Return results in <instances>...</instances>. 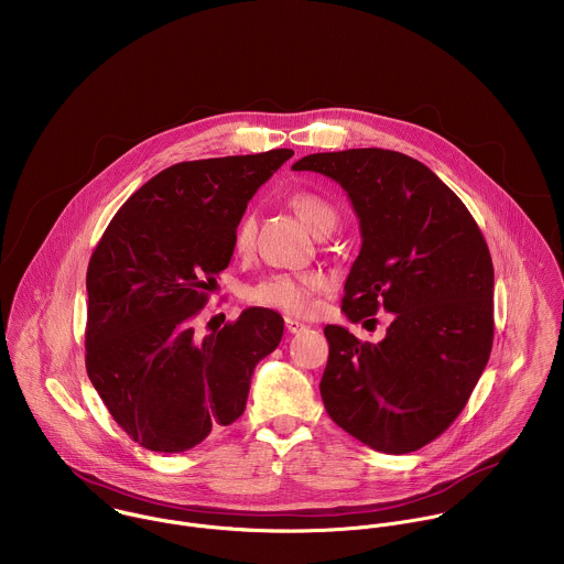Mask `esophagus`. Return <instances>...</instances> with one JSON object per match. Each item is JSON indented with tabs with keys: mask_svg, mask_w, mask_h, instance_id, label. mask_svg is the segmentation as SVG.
<instances>
[{
	"mask_svg": "<svg viewBox=\"0 0 564 564\" xmlns=\"http://www.w3.org/2000/svg\"><path fill=\"white\" fill-rule=\"evenodd\" d=\"M284 325H286V329L291 332V334H300L302 329H306V325L302 322H297V319H293V317H286L284 319Z\"/></svg>",
	"mask_w": 564,
	"mask_h": 564,
	"instance_id": "34e87169",
	"label": "esophagus"
}]
</instances>
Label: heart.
Wrapping results in <instances>:
<instances>
[{"instance_id":"heart-1","label":"heart","mask_w":564,"mask_h":564,"mask_svg":"<svg viewBox=\"0 0 564 564\" xmlns=\"http://www.w3.org/2000/svg\"><path fill=\"white\" fill-rule=\"evenodd\" d=\"M291 206L300 219L317 235L327 226H336V210L317 193L300 191L291 197ZM253 245V221L242 217L235 230V249L247 253ZM329 280L322 271H275L249 282L242 289V300L258 308L278 311L284 315L302 317L315 308V297L327 289Z\"/></svg>"}]
</instances>
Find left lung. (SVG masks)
Masks as SVG:
<instances>
[{"label":"left lung","mask_w":564,"mask_h":564,"mask_svg":"<svg viewBox=\"0 0 564 564\" xmlns=\"http://www.w3.org/2000/svg\"><path fill=\"white\" fill-rule=\"evenodd\" d=\"M293 171L338 182L360 221L345 317L393 315L380 343L325 325L323 405L376 452H416L452 425L488 362L495 284L488 245L458 195L400 152L311 154Z\"/></svg>","instance_id":"obj_1"}]
</instances>
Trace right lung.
I'll use <instances>...</instances> for the list:
<instances>
[{
    "instance_id": "obj_1",
    "label": "right lung",
    "mask_w": 564,
    "mask_h": 564,
    "mask_svg": "<svg viewBox=\"0 0 564 564\" xmlns=\"http://www.w3.org/2000/svg\"><path fill=\"white\" fill-rule=\"evenodd\" d=\"M293 156L177 162L112 217L86 271V373L141 447L180 454L245 410L251 373L282 340L275 311L247 308L199 338L193 319L235 253L253 193Z\"/></svg>"
}]
</instances>
